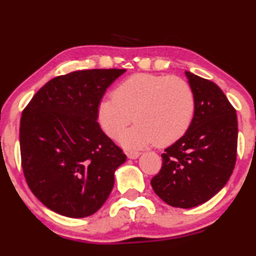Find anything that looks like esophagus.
Returning <instances> with one entry per match:
<instances>
[{"instance_id": "obj_1", "label": "esophagus", "mask_w": 256, "mask_h": 256, "mask_svg": "<svg viewBox=\"0 0 256 256\" xmlns=\"http://www.w3.org/2000/svg\"><path fill=\"white\" fill-rule=\"evenodd\" d=\"M140 152H128V158H131V160L138 158H140Z\"/></svg>"}]
</instances>
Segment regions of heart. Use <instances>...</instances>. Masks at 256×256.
<instances>
[{"mask_svg": "<svg viewBox=\"0 0 256 256\" xmlns=\"http://www.w3.org/2000/svg\"><path fill=\"white\" fill-rule=\"evenodd\" d=\"M194 114L196 96L190 83L155 74H134L116 86L113 96L98 104V122L110 138L137 120L119 137V143L130 150L155 142L170 146L187 134Z\"/></svg>", "mask_w": 256, "mask_h": 256, "instance_id": "heart-1", "label": "heart"}]
</instances>
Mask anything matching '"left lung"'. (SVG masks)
Instances as JSON below:
<instances>
[{
	"label": "left lung",
	"instance_id": "obj_1",
	"mask_svg": "<svg viewBox=\"0 0 256 256\" xmlns=\"http://www.w3.org/2000/svg\"><path fill=\"white\" fill-rule=\"evenodd\" d=\"M194 92L190 130L162 154L152 178L155 193L174 208H190L210 200L232 176L237 152V116L216 83L184 72Z\"/></svg>",
	"mask_w": 256,
	"mask_h": 256
}]
</instances>
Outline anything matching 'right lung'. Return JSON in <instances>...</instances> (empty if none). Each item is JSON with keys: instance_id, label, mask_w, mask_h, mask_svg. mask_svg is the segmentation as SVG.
<instances>
[{"instance_id": "right-lung-1", "label": "right lung", "mask_w": 256, "mask_h": 256, "mask_svg": "<svg viewBox=\"0 0 256 256\" xmlns=\"http://www.w3.org/2000/svg\"><path fill=\"white\" fill-rule=\"evenodd\" d=\"M125 69L78 70L36 92L20 120L24 178L62 216L84 218L104 204L126 155L101 130L98 104Z\"/></svg>"}]
</instances>
